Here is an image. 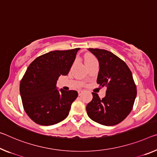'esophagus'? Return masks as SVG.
I'll list each match as a JSON object with an SVG mask.
<instances>
[{
  "mask_svg": "<svg viewBox=\"0 0 157 157\" xmlns=\"http://www.w3.org/2000/svg\"><path fill=\"white\" fill-rule=\"evenodd\" d=\"M82 92H83V91H78V94H79V96H80L82 94Z\"/></svg>",
  "mask_w": 157,
  "mask_h": 157,
  "instance_id": "esophagus-1",
  "label": "esophagus"
}]
</instances>
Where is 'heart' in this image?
I'll return each mask as SVG.
<instances>
[{
  "instance_id": "1",
  "label": "heart",
  "mask_w": 157,
  "mask_h": 157,
  "mask_svg": "<svg viewBox=\"0 0 157 157\" xmlns=\"http://www.w3.org/2000/svg\"><path fill=\"white\" fill-rule=\"evenodd\" d=\"M94 59H96L95 57H94L93 55H91V54H86V55L84 56V62H87V61H90L92 60H94Z\"/></svg>"
}]
</instances>
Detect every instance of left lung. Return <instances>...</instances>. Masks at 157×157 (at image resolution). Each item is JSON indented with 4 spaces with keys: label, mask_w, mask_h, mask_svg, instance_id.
I'll use <instances>...</instances> for the list:
<instances>
[{
    "label": "left lung",
    "mask_w": 157,
    "mask_h": 157,
    "mask_svg": "<svg viewBox=\"0 0 157 157\" xmlns=\"http://www.w3.org/2000/svg\"><path fill=\"white\" fill-rule=\"evenodd\" d=\"M98 60L97 83L106 86L105 96L101 99L96 93L86 105L89 118L105 126H114L127 117L135 101L137 90L132 73L125 62L105 49L89 48Z\"/></svg>",
    "instance_id": "8db88e82"
}]
</instances>
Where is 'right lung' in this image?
<instances>
[{
    "mask_svg": "<svg viewBox=\"0 0 157 157\" xmlns=\"http://www.w3.org/2000/svg\"><path fill=\"white\" fill-rule=\"evenodd\" d=\"M79 49L49 52L37 57L28 67L19 91L24 110L34 122L54 125L68 115L78 93L58 91L56 82L59 76L68 74Z\"/></svg>",
    "mask_w": 157,
    "mask_h": 157,
    "instance_id": "add662e5",
    "label": "right lung"
}]
</instances>
